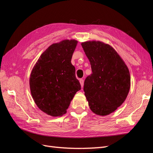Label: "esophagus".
Masks as SVG:
<instances>
[{
	"mask_svg": "<svg viewBox=\"0 0 153 153\" xmlns=\"http://www.w3.org/2000/svg\"><path fill=\"white\" fill-rule=\"evenodd\" d=\"M80 85H81V87H82L83 86H84V80L83 79H80Z\"/></svg>",
	"mask_w": 153,
	"mask_h": 153,
	"instance_id": "obj_1",
	"label": "esophagus"
}]
</instances>
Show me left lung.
I'll return each mask as SVG.
<instances>
[{
  "label": "left lung",
  "instance_id": "left-lung-1",
  "mask_svg": "<svg viewBox=\"0 0 153 153\" xmlns=\"http://www.w3.org/2000/svg\"><path fill=\"white\" fill-rule=\"evenodd\" d=\"M81 45L92 72L84 82L85 96L92 112L107 115L126 98L131 83L129 69L110 45L98 41Z\"/></svg>",
  "mask_w": 153,
  "mask_h": 153
}]
</instances>
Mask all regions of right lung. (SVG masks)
<instances>
[{
    "mask_svg": "<svg viewBox=\"0 0 153 153\" xmlns=\"http://www.w3.org/2000/svg\"><path fill=\"white\" fill-rule=\"evenodd\" d=\"M77 43L66 39L50 45L32 70L29 84L32 98L38 107L51 116L65 114L76 92L81 89L71 62Z\"/></svg>",
    "mask_w": 153,
    "mask_h": 153,
    "instance_id": "obj_1",
    "label": "right lung"
}]
</instances>
